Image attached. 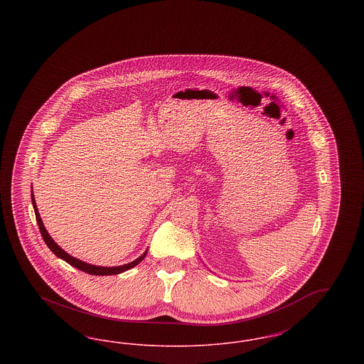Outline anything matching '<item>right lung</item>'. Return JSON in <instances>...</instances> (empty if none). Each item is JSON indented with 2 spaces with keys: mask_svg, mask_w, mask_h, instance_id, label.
I'll list each match as a JSON object with an SVG mask.
<instances>
[{
  "mask_svg": "<svg viewBox=\"0 0 364 364\" xmlns=\"http://www.w3.org/2000/svg\"><path fill=\"white\" fill-rule=\"evenodd\" d=\"M31 199H33V206H34L36 223H38L41 235H42L45 242H46V245L52 250V252L55 257H58L60 259L65 260L67 263H70V266H73V267H76V269L85 272L87 274H92V276H113V274H120L122 272H127V270L135 267L138 263H140L141 260L144 259L147 251H146L141 257H139L138 259L132 260L131 263H127V264H122V266H114V267H102V266L90 264V263H86V262H83V260L76 259V258L70 257V254L65 252L57 242L53 240L52 237H50V235L48 233L46 228H45L43 223H42V218H41V215H39V211H38V208H36L34 193H31Z\"/></svg>",
  "mask_w": 364,
  "mask_h": 364,
  "instance_id": "right-lung-1",
  "label": "right lung"
}]
</instances>
